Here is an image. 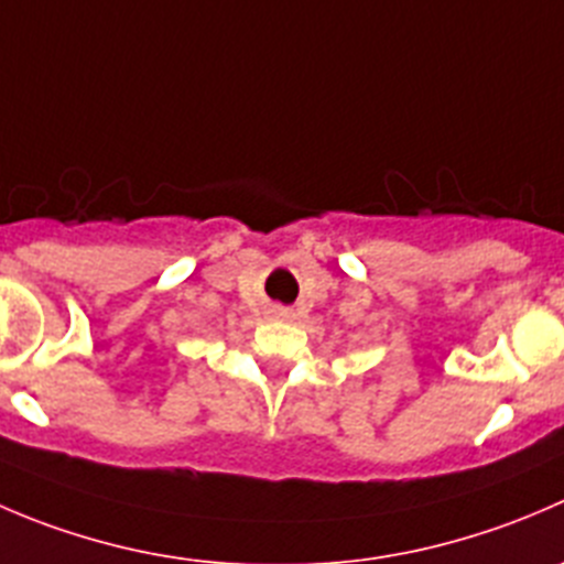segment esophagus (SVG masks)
Returning a JSON list of instances; mask_svg holds the SVG:
<instances>
[{"label": "esophagus", "instance_id": "obj_1", "mask_svg": "<svg viewBox=\"0 0 564 564\" xmlns=\"http://www.w3.org/2000/svg\"><path fill=\"white\" fill-rule=\"evenodd\" d=\"M272 314H275V316H286V311H283V308H272Z\"/></svg>", "mask_w": 564, "mask_h": 564}]
</instances>
